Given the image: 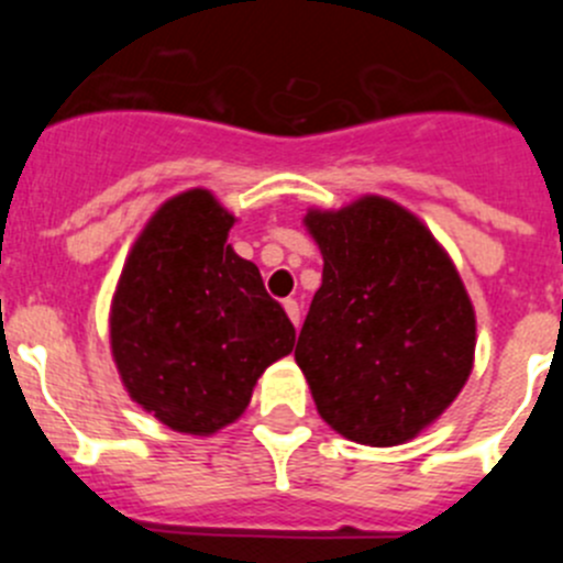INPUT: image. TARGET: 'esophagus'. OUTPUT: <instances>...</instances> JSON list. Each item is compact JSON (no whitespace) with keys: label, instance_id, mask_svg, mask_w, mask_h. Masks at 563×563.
I'll return each instance as SVG.
<instances>
[{"label":"esophagus","instance_id":"esophagus-1","mask_svg":"<svg viewBox=\"0 0 563 563\" xmlns=\"http://www.w3.org/2000/svg\"><path fill=\"white\" fill-rule=\"evenodd\" d=\"M283 308H286V313L294 321V327H299V302L297 299H286V302H283Z\"/></svg>","mask_w":563,"mask_h":563}]
</instances>
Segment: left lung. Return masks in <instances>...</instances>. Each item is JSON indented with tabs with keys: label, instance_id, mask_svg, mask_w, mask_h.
Wrapping results in <instances>:
<instances>
[{
	"label": "left lung",
	"instance_id": "8db88e82",
	"mask_svg": "<svg viewBox=\"0 0 563 563\" xmlns=\"http://www.w3.org/2000/svg\"><path fill=\"white\" fill-rule=\"evenodd\" d=\"M323 255L294 356L340 435L395 446L433 422L474 362V308L430 231L387 198L305 218Z\"/></svg>",
	"mask_w": 563,
	"mask_h": 563
}]
</instances>
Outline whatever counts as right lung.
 Masks as SVG:
<instances>
[{
    "mask_svg": "<svg viewBox=\"0 0 563 563\" xmlns=\"http://www.w3.org/2000/svg\"><path fill=\"white\" fill-rule=\"evenodd\" d=\"M234 218L207 190L157 209L111 308V349L130 397L179 433H214L247 408L297 329L253 261L225 245Z\"/></svg>",
    "mask_w": 563,
    "mask_h": 563,
    "instance_id": "add662e5",
    "label": "right lung"
}]
</instances>
